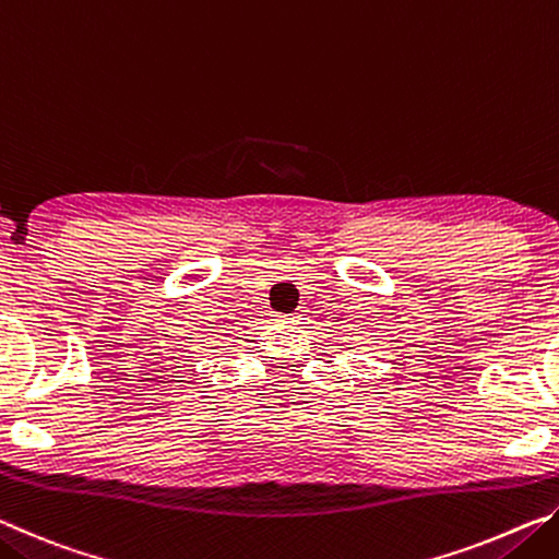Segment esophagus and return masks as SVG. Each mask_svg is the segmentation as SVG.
Returning <instances> with one entry per match:
<instances>
[{"instance_id": "obj_1", "label": "esophagus", "mask_w": 559, "mask_h": 559, "mask_svg": "<svg viewBox=\"0 0 559 559\" xmlns=\"http://www.w3.org/2000/svg\"><path fill=\"white\" fill-rule=\"evenodd\" d=\"M278 320H286V323H293V325H302V320L306 318V310H298V313H290V316H276Z\"/></svg>"}]
</instances>
